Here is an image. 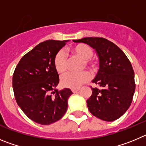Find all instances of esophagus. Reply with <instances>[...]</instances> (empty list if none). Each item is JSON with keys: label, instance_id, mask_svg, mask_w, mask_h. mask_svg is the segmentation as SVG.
I'll use <instances>...</instances> for the list:
<instances>
[{"label": "esophagus", "instance_id": "1", "mask_svg": "<svg viewBox=\"0 0 146 146\" xmlns=\"http://www.w3.org/2000/svg\"><path fill=\"white\" fill-rule=\"evenodd\" d=\"M80 89V88H72V91L74 94V93H77V91H79Z\"/></svg>", "mask_w": 146, "mask_h": 146}]
</instances>
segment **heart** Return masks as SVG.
<instances>
[{
  "instance_id": "obj_1",
  "label": "heart",
  "mask_w": 146,
  "mask_h": 146,
  "mask_svg": "<svg viewBox=\"0 0 146 146\" xmlns=\"http://www.w3.org/2000/svg\"><path fill=\"white\" fill-rule=\"evenodd\" d=\"M72 52L84 60L85 64L91 68H94L96 62L91 58L94 55V51L89 45L86 44H78L72 47ZM53 64L58 73H64L67 68V59L64 51L59 50L55 54L53 59ZM91 75L88 71L80 72H67L61 77L60 83L64 87L69 88H78L82 84L90 80Z\"/></svg>"
}]
</instances>
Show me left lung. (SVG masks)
<instances>
[{
    "mask_svg": "<svg viewBox=\"0 0 146 146\" xmlns=\"http://www.w3.org/2000/svg\"><path fill=\"white\" fill-rule=\"evenodd\" d=\"M95 49L99 59V69L91 88L92 95L87 100L89 111L96 118L113 121L128 110L135 90V73L124 52L109 40L102 37H86L74 40Z\"/></svg>",
    "mask_w": 146,
    "mask_h": 146,
    "instance_id": "obj_1",
    "label": "left lung"
}]
</instances>
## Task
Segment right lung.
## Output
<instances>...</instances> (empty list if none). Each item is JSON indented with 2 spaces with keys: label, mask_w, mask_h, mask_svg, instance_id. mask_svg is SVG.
Segmentation results:
<instances>
[{
  "label": "right lung",
  "mask_w": 146,
  "mask_h": 146,
  "mask_svg": "<svg viewBox=\"0 0 146 146\" xmlns=\"http://www.w3.org/2000/svg\"><path fill=\"white\" fill-rule=\"evenodd\" d=\"M68 40H47L38 44L21 58L13 74L15 99L31 120L42 125L56 122L67 110L70 89L58 91L59 75L53 59Z\"/></svg>",
  "instance_id": "1"
}]
</instances>
